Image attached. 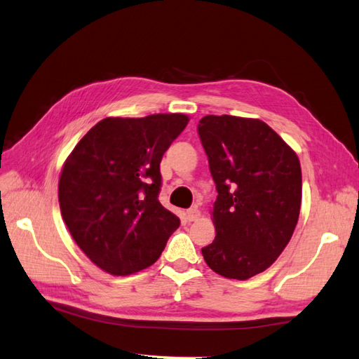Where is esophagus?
Returning a JSON list of instances; mask_svg holds the SVG:
<instances>
[{"label":"esophagus","instance_id":"obj_1","mask_svg":"<svg viewBox=\"0 0 359 359\" xmlns=\"http://www.w3.org/2000/svg\"><path fill=\"white\" fill-rule=\"evenodd\" d=\"M199 217H201V211H199V208H197V207L187 211V219L189 220V222H194V220H197Z\"/></svg>","mask_w":359,"mask_h":359}]
</instances>
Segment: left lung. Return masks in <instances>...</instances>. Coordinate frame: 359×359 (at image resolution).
I'll list each match as a JSON object with an SVG mask.
<instances>
[{"mask_svg": "<svg viewBox=\"0 0 359 359\" xmlns=\"http://www.w3.org/2000/svg\"><path fill=\"white\" fill-rule=\"evenodd\" d=\"M197 133L217 189L216 238L202 255L220 276L245 280L269 269L292 239L302 199L299 158L257 118L205 116Z\"/></svg>", "mask_w": 359, "mask_h": 359, "instance_id": "8db88e82", "label": "left lung"}]
</instances>
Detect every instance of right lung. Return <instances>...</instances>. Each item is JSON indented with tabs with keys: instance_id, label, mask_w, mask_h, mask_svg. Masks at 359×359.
Instances as JSON below:
<instances>
[{
	"instance_id": "add662e5",
	"label": "right lung",
	"mask_w": 359,
	"mask_h": 359,
	"mask_svg": "<svg viewBox=\"0 0 359 359\" xmlns=\"http://www.w3.org/2000/svg\"><path fill=\"white\" fill-rule=\"evenodd\" d=\"M185 114L108 117L66 158L58 182L65 224L90 261L114 276L154 264L179 217L158 202L165 151L184 131Z\"/></svg>"
}]
</instances>
